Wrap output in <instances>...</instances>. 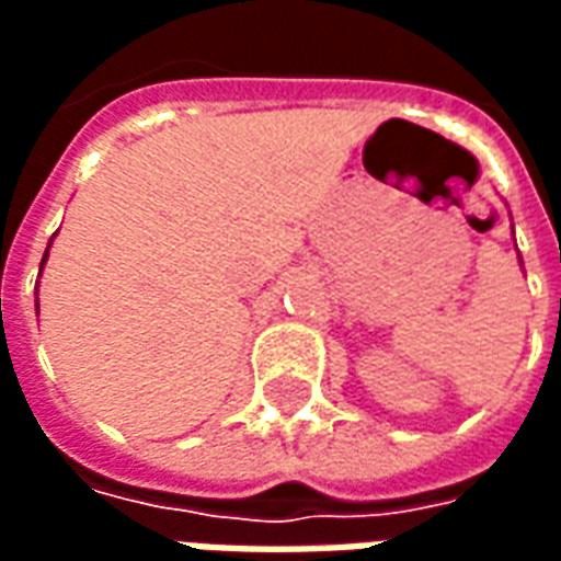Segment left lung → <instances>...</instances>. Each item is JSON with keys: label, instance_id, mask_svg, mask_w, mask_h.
I'll return each mask as SVG.
<instances>
[{"label": "left lung", "instance_id": "obj_1", "mask_svg": "<svg viewBox=\"0 0 561 561\" xmlns=\"http://www.w3.org/2000/svg\"><path fill=\"white\" fill-rule=\"evenodd\" d=\"M519 264H523V261H519Z\"/></svg>", "mask_w": 561, "mask_h": 561}]
</instances>
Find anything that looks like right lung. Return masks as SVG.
Wrapping results in <instances>:
<instances>
[{
  "label": "right lung",
  "instance_id": "add662e5",
  "mask_svg": "<svg viewBox=\"0 0 561 561\" xmlns=\"http://www.w3.org/2000/svg\"><path fill=\"white\" fill-rule=\"evenodd\" d=\"M47 252H50V243H47ZM47 252H44V257H42V270H44V264H47ZM38 294V291H35ZM35 309H38V300H35Z\"/></svg>",
  "mask_w": 561,
  "mask_h": 561
}]
</instances>
